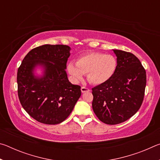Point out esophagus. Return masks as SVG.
<instances>
[{
    "label": "esophagus",
    "mask_w": 160,
    "mask_h": 160,
    "mask_svg": "<svg viewBox=\"0 0 160 160\" xmlns=\"http://www.w3.org/2000/svg\"><path fill=\"white\" fill-rule=\"evenodd\" d=\"M89 91H90V90H89L88 88H85V87H82V88H81V92H82V93H85L86 92H89Z\"/></svg>",
    "instance_id": "esophagus-1"
}]
</instances>
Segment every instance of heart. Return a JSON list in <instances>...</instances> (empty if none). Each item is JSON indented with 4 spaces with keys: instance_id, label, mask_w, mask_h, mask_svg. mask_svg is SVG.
<instances>
[{
    "instance_id": "heart-1",
    "label": "heart",
    "mask_w": 160,
    "mask_h": 160,
    "mask_svg": "<svg viewBox=\"0 0 160 160\" xmlns=\"http://www.w3.org/2000/svg\"><path fill=\"white\" fill-rule=\"evenodd\" d=\"M117 66V59L112 54L90 52L78 58L76 63L70 61L67 70L75 82H80L87 73L91 84L102 85L114 75Z\"/></svg>"
}]
</instances>
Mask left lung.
Segmentation results:
<instances>
[{"instance_id": "8db88e82", "label": "left lung", "mask_w": 160, "mask_h": 160, "mask_svg": "<svg viewBox=\"0 0 160 160\" xmlns=\"http://www.w3.org/2000/svg\"><path fill=\"white\" fill-rule=\"evenodd\" d=\"M117 57V69L107 82L92 88V109L102 122L115 125L132 117L143 101L146 72L136 56L113 49Z\"/></svg>"}]
</instances>
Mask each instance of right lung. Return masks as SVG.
Returning <instances> with one entry per match:
<instances>
[{
    "label": "right lung",
    "instance_id": "obj_1",
    "mask_svg": "<svg viewBox=\"0 0 160 160\" xmlns=\"http://www.w3.org/2000/svg\"><path fill=\"white\" fill-rule=\"evenodd\" d=\"M71 48L45 44L32 49L24 58L17 75L22 106L40 123L58 124L66 120L81 95L80 86L72 85L66 72ZM40 67L42 74L37 76Z\"/></svg>",
    "mask_w": 160,
    "mask_h": 160
}]
</instances>
